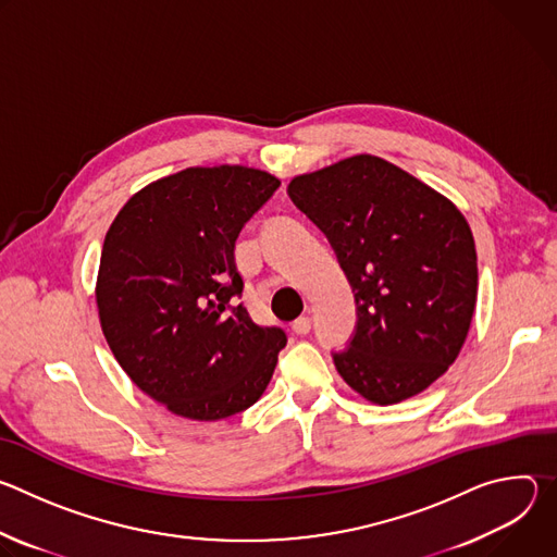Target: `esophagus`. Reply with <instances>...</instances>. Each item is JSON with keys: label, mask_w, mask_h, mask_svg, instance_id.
<instances>
[{"label": "esophagus", "mask_w": 557, "mask_h": 557, "mask_svg": "<svg viewBox=\"0 0 557 557\" xmlns=\"http://www.w3.org/2000/svg\"><path fill=\"white\" fill-rule=\"evenodd\" d=\"M293 333L295 335H299V337H304V335H308L310 333V320H308V317H299V320H295L293 322Z\"/></svg>", "instance_id": "34e87169"}]
</instances>
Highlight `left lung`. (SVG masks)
Returning <instances> with one entry per match:
<instances>
[{"label": "left lung", "mask_w": 557, "mask_h": 557, "mask_svg": "<svg viewBox=\"0 0 557 557\" xmlns=\"http://www.w3.org/2000/svg\"><path fill=\"white\" fill-rule=\"evenodd\" d=\"M322 233L357 304L346 350L333 352L363 399L392 406L456 361L475 308L479 267L465 215L379 156L359 153L288 185Z\"/></svg>", "instance_id": "8db88e82"}]
</instances>
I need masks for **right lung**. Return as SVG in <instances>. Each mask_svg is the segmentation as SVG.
<instances>
[{
	"mask_svg": "<svg viewBox=\"0 0 557 557\" xmlns=\"http://www.w3.org/2000/svg\"><path fill=\"white\" fill-rule=\"evenodd\" d=\"M280 181L243 165L187 168L134 194L101 251L97 306L127 376L191 421L251 408L286 333L237 301L235 240Z\"/></svg>",
	"mask_w": 557,
	"mask_h": 557,
	"instance_id": "add662e5",
	"label": "right lung"
}]
</instances>
